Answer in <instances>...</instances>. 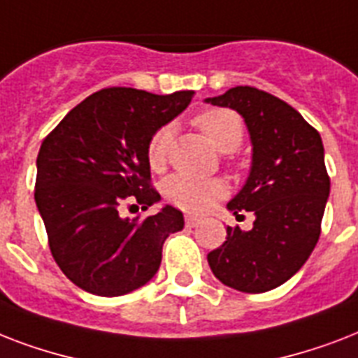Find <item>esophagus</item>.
<instances>
[{"instance_id": "1", "label": "esophagus", "mask_w": 358, "mask_h": 358, "mask_svg": "<svg viewBox=\"0 0 358 358\" xmlns=\"http://www.w3.org/2000/svg\"><path fill=\"white\" fill-rule=\"evenodd\" d=\"M199 223H201V219L196 217V215H191V213L185 215V224H187V227H196Z\"/></svg>"}]
</instances>
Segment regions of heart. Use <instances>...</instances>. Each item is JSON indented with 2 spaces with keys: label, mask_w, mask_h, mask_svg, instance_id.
<instances>
[{
  "label": "heart",
  "mask_w": 358,
  "mask_h": 358,
  "mask_svg": "<svg viewBox=\"0 0 358 358\" xmlns=\"http://www.w3.org/2000/svg\"><path fill=\"white\" fill-rule=\"evenodd\" d=\"M195 128L212 143L217 150L232 152L243 141V122L239 115L227 108H210L193 117ZM173 139V128L162 126L154 131L146 146V159L154 171H162L169 157V146ZM163 195L174 206L189 212H202L213 202L227 195V184L219 178H193L185 174H173L162 185Z\"/></svg>",
  "instance_id": "heart-1"
}]
</instances>
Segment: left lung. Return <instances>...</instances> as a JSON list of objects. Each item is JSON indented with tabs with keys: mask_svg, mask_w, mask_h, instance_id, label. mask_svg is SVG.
<instances>
[{
	"mask_svg": "<svg viewBox=\"0 0 358 358\" xmlns=\"http://www.w3.org/2000/svg\"><path fill=\"white\" fill-rule=\"evenodd\" d=\"M206 103L243 117L252 143L249 178L227 204L255 213L249 232L227 227V241L208 255L230 288L262 294L299 271L322 234L331 180L322 137L292 106L255 87H234Z\"/></svg>",
	"mask_w": 358,
	"mask_h": 358,
	"instance_id": "left-lung-1",
	"label": "left lung"
}]
</instances>
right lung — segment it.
I'll return each mask as SVG.
<instances>
[{"label":"right lung","mask_w":358,"mask_h":358,"mask_svg":"<svg viewBox=\"0 0 358 358\" xmlns=\"http://www.w3.org/2000/svg\"><path fill=\"white\" fill-rule=\"evenodd\" d=\"M193 94L102 89L42 141L36 208L53 260L81 289L117 297L145 286L159 269L165 239L184 229L182 212L169 204L145 219L120 217L119 212L124 202L148 208L159 201L150 185L146 146Z\"/></svg>","instance_id":"right-lung-1"}]
</instances>
